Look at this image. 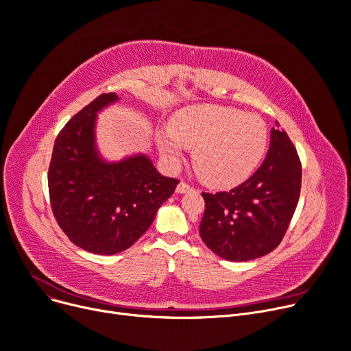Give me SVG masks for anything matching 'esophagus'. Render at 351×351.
<instances>
[{
  "label": "esophagus",
  "mask_w": 351,
  "mask_h": 351,
  "mask_svg": "<svg viewBox=\"0 0 351 351\" xmlns=\"http://www.w3.org/2000/svg\"><path fill=\"white\" fill-rule=\"evenodd\" d=\"M191 190H193V187H191V185H190L189 182L181 181V182L177 185V193H180V194H184V193L191 191Z\"/></svg>",
  "instance_id": "1"
}]
</instances>
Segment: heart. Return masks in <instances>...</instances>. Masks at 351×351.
<instances>
[{
    "label": "heart",
    "mask_w": 351,
    "mask_h": 351,
    "mask_svg": "<svg viewBox=\"0 0 351 351\" xmlns=\"http://www.w3.org/2000/svg\"><path fill=\"white\" fill-rule=\"evenodd\" d=\"M267 143L265 123L255 114L221 106L184 112L174 120L173 132L157 134L162 157L178 162L184 146L195 147L194 166L210 182L230 185L254 173Z\"/></svg>",
    "instance_id": "1"
}]
</instances>
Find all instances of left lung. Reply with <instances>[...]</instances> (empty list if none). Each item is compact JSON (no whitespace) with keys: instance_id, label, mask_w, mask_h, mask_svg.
Returning a JSON list of instances; mask_svg holds the SVG:
<instances>
[{"instance_id":"1","label":"left lung","mask_w":351,"mask_h":351,"mask_svg":"<svg viewBox=\"0 0 351 351\" xmlns=\"http://www.w3.org/2000/svg\"><path fill=\"white\" fill-rule=\"evenodd\" d=\"M300 187V158L278 125L263 162L248 180L228 191L202 193L201 239L226 261L243 262L272 252L289 228Z\"/></svg>"}]
</instances>
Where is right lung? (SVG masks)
<instances>
[{"mask_svg":"<svg viewBox=\"0 0 351 351\" xmlns=\"http://www.w3.org/2000/svg\"><path fill=\"white\" fill-rule=\"evenodd\" d=\"M117 99L101 93L66 123L48 170L51 208L60 230L79 248L97 255L130 248L180 182L161 176L144 154L119 162L100 158L96 113Z\"/></svg>","mask_w":351,"mask_h":351,"instance_id":"1","label":"right lung"}]
</instances>
